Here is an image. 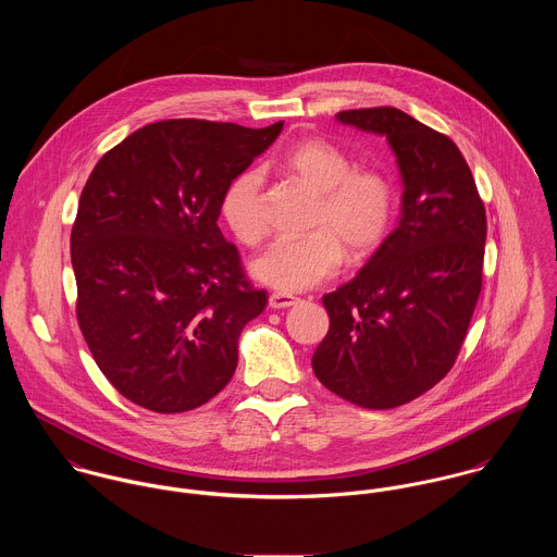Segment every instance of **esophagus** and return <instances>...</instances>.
<instances>
[{
	"label": "esophagus",
	"instance_id": "obj_1",
	"mask_svg": "<svg viewBox=\"0 0 557 557\" xmlns=\"http://www.w3.org/2000/svg\"><path fill=\"white\" fill-rule=\"evenodd\" d=\"M296 302H298V298H296V296H289V294H278V292L270 294V298H268V305H270V309H289V307H294Z\"/></svg>",
	"mask_w": 557,
	"mask_h": 557
}]
</instances>
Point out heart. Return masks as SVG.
<instances>
[{"instance_id":"obj_1","label":"heart","mask_w":557,"mask_h":557,"mask_svg":"<svg viewBox=\"0 0 557 557\" xmlns=\"http://www.w3.org/2000/svg\"><path fill=\"white\" fill-rule=\"evenodd\" d=\"M281 166L318 193L313 234L278 238L255 261L252 274L278 292H305L334 276L345 259L346 244L354 259L371 255L391 230L395 188L373 169H354L351 157L325 139H305L292 146ZM221 214L244 244L265 234L261 212V173L242 171L223 193Z\"/></svg>"}]
</instances>
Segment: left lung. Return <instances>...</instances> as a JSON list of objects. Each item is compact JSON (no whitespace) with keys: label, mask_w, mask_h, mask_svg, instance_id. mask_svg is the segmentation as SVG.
I'll return each mask as SVG.
<instances>
[{"label":"left lung","mask_w":557,"mask_h":557,"mask_svg":"<svg viewBox=\"0 0 557 557\" xmlns=\"http://www.w3.org/2000/svg\"><path fill=\"white\" fill-rule=\"evenodd\" d=\"M336 120L386 137L403 182L400 216L362 270L323 296L330 327L311 362L334 395L391 409L431 391L459 356L482 287L486 214L446 135L395 107Z\"/></svg>","instance_id":"8db88e82"}]
</instances>
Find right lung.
Here are the masks:
<instances>
[{
    "mask_svg": "<svg viewBox=\"0 0 557 557\" xmlns=\"http://www.w3.org/2000/svg\"><path fill=\"white\" fill-rule=\"evenodd\" d=\"M281 131L164 120L94 166L71 234L77 319L122 397L180 413L234 377L239 332L268 294L246 281L219 227L221 199Z\"/></svg>",
    "mask_w": 557,
    "mask_h": 557,
    "instance_id": "1",
    "label": "right lung"
}]
</instances>
